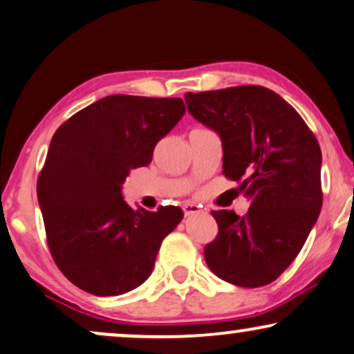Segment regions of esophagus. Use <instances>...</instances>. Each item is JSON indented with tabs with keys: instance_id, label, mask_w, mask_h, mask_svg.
<instances>
[{
	"instance_id": "34e87169",
	"label": "esophagus",
	"mask_w": 354,
	"mask_h": 354,
	"mask_svg": "<svg viewBox=\"0 0 354 354\" xmlns=\"http://www.w3.org/2000/svg\"><path fill=\"white\" fill-rule=\"evenodd\" d=\"M183 212H185L186 216H189V215L199 214L201 207L196 205V204H185V205H183Z\"/></svg>"
}]
</instances>
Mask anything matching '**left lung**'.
<instances>
[{"instance_id":"obj_1","label":"left lung","mask_w":354,"mask_h":354,"mask_svg":"<svg viewBox=\"0 0 354 354\" xmlns=\"http://www.w3.org/2000/svg\"><path fill=\"white\" fill-rule=\"evenodd\" d=\"M187 110L223 145V174L251 201L248 214L214 210L218 234L204 249L212 272L257 288L283 273L322 209L317 139L279 93L238 86L186 95Z\"/></svg>"}]
</instances>
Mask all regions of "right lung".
<instances>
[{"instance_id":"right-lung-1","label":"right lung","mask_w":354,"mask_h":354,"mask_svg":"<svg viewBox=\"0 0 354 354\" xmlns=\"http://www.w3.org/2000/svg\"><path fill=\"white\" fill-rule=\"evenodd\" d=\"M186 113L181 98L110 95L63 122L37 181L46 241L71 283L95 296L138 288L152 273L180 207L133 210L121 194L131 169Z\"/></svg>"}]
</instances>
